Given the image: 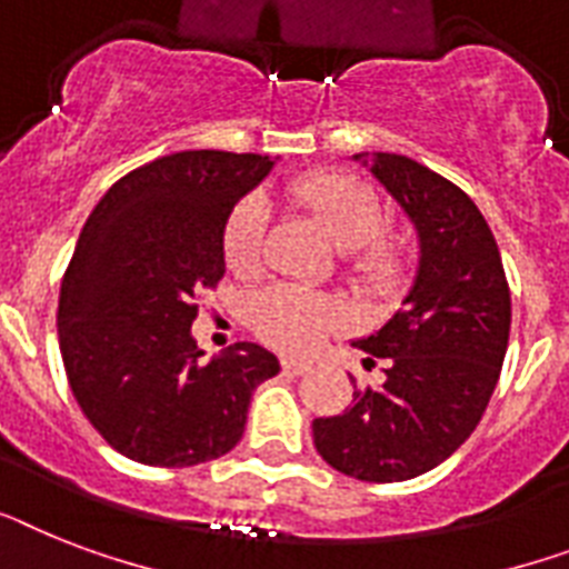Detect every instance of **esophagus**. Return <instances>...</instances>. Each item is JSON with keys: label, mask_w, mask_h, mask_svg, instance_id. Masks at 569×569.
Returning a JSON list of instances; mask_svg holds the SVG:
<instances>
[{"label": "esophagus", "mask_w": 569, "mask_h": 569, "mask_svg": "<svg viewBox=\"0 0 569 569\" xmlns=\"http://www.w3.org/2000/svg\"><path fill=\"white\" fill-rule=\"evenodd\" d=\"M280 365H283L286 373H307L309 368H312L307 359H298V357H283L280 359Z\"/></svg>", "instance_id": "1"}]
</instances>
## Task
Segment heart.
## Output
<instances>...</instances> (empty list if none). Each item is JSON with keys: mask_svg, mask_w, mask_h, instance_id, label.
<instances>
[{"mask_svg": "<svg viewBox=\"0 0 569 569\" xmlns=\"http://www.w3.org/2000/svg\"><path fill=\"white\" fill-rule=\"evenodd\" d=\"M300 204L345 248V274L377 298L397 295L415 269V242L403 230L386 224V207L368 183L341 172H309L289 187ZM269 207L260 196L242 198L224 221L221 253L230 274L253 280L266 269ZM345 307L327 292L300 286H269L251 300V327L262 341L289 353L318 348L345 325Z\"/></svg>", "mask_w": 569, "mask_h": 569, "instance_id": "b5f03b06", "label": "heart"}]
</instances>
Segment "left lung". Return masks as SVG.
<instances>
[{
	"mask_svg": "<svg viewBox=\"0 0 569 569\" xmlns=\"http://www.w3.org/2000/svg\"><path fill=\"white\" fill-rule=\"evenodd\" d=\"M371 172L415 221L420 269L403 309L357 341L368 365L382 362V386H353V403L312 420V436L345 477L403 482L450 459L482 420L509 348L511 292L465 189L403 154H377Z\"/></svg>",
	"mask_w": 569,
	"mask_h": 569,
	"instance_id": "left-lung-1",
	"label": "left lung"
}]
</instances>
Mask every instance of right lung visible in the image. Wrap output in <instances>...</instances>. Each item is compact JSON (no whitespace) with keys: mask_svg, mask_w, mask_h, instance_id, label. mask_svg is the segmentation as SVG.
<instances>
[{"mask_svg":"<svg viewBox=\"0 0 569 569\" xmlns=\"http://www.w3.org/2000/svg\"><path fill=\"white\" fill-rule=\"evenodd\" d=\"M271 166L210 149L157 157L104 192L78 237L60 280V357L84 418L128 459H219L242 438L253 389L280 371L251 341L207 362L189 332L198 292L224 277V221Z\"/></svg>","mask_w":569,"mask_h":569,"instance_id":"right-lung-1","label":"right lung"}]
</instances>
